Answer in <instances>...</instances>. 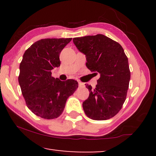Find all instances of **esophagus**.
I'll return each mask as SVG.
<instances>
[{"instance_id":"1","label":"esophagus","mask_w":156,"mask_h":156,"mask_svg":"<svg viewBox=\"0 0 156 156\" xmlns=\"http://www.w3.org/2000/svg\"><path fill=\"white\" fill-rule=\"evenodd\" d=\"M78 83H79V86H83V85H84V84H83V83L80 82H78Z\"/></svg>"}]
</instances>
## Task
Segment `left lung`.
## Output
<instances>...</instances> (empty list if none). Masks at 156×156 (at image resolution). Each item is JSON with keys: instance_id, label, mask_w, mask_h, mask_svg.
I'll return each mask as SVG.
<instances>
[{"instance_id": "obj_1", "label": "left lung", "mask_w": 156, "mask_h": 156, "mask_svg": "<svg viewBox=\"0 0 156 156\" xmlns=\"http://www.w3.org/2000/svg\"><path fill=\"white\" fill-rule=\"evenodd\" d=\"M73 42L86 55L87 68L100 74L94 89L85 84L89 91L88 99L82 104L85 114L97 121L112 118L122 108L131 78L124 50L120 44L101 34L75 37Z\"/></svg>"}]
</instances>
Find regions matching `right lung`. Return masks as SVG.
<instances>
[{"label": "right lung", "instance_id": "obj_1", "mask_svg": "<svg viewBox=\"0 0 156 156\" xmlns=\"http://www.w3.org/2000/svg\"><path fill=\"white\" fill-rule=\"evenodd\" d=\"M72 38L38 40L26 50L20 65L19 84L26 105L36 116L45 119L59 117L66 101L78 87L74 80L60 81L51 70L60 66L59 54Z\"/></svg>", "mask_w": 156, "mask_h": 156}]
</instances>
